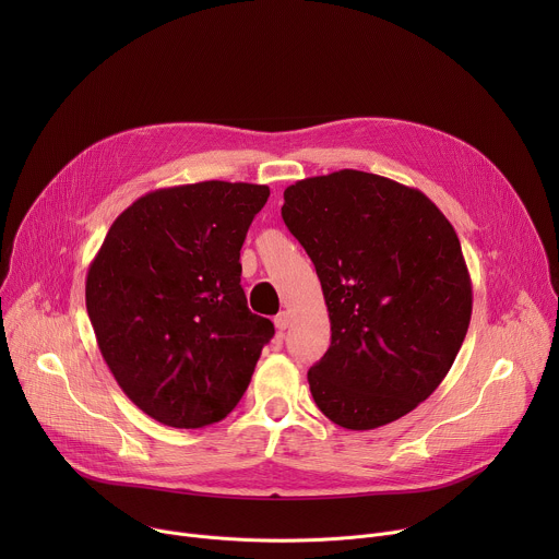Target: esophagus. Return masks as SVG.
Wrapping results in <instances>:
<instances>
[{
	"mask_svg": "<svg viewBox=\"0 0 559 559\" xmlns=\"http://www.w3.org/2000/svg\"><path fill=\"white\" fill-rule=\"evenodd\" d=\"M274 325L278 332H285L289 325H292V316L289 311H281L276 318H274Z\"/></svg>",
	"mask_w": 559,
	"mask_h": 559,
	"instance_id": "esophagus-1",
	"label": "esophagus"
}]
</instances>
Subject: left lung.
<instances>
[{"instance_id": "left-lung-1", "label": "left lung", "mask_w": 559, "mask_h": 559, "mask_svg": "<svg viewBox=\"0 0 559 559\" xmlns=\"http://www.w3.org/2000/svg\"><path fill=\"white\" fill-rule=\"evenodd\" d=\"M283 199L332 323L307 371L313 403L352 431L407 416L444 380L471 321L453 225L420 190L360 170L296 181Z\"/></svg>"}]
</instances>
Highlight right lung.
Segmentation results:
<instances>
[{
    "instance_id": "right-lung-1",
    "label": "right lung",
    "mask_w": 559,
    "mask_h": 559,
    "mask_svg": "<svg viewBox=\"0 0 559 559\" xmlns=\"http://www.w3.org/2000/svg\"><path fill=\"white\" fill-rule=\"evenodd\" d=\"M267 186L201 181L139 197L110 225L86 276L99 352L156 423L201 429L241 401L270 318L248 307L241 248Z\"/></svg>"
}]
</instances>
